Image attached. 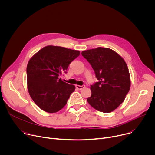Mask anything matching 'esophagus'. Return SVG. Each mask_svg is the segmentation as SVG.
Segmentation results:
<instances>
[{
    "label": "esophagus",
    "instance_id": "1",
    "mask_svg": "<svg viewBox=\"0 0 155 155\" xmlns=\"http://www.w3.org/2000/svg\"><path fill=\"white\" fill-rule=\"evenodd\" d=\"M75 87L77 90H81L83 88H84L85 87L84 85H82V86H80V85H78V84H76L75 85Z\"/></svg>",
    "mask_w": 155,
    "mask_h": 155
}]
</instances>
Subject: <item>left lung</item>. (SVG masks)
I'll return each mask as SVG.
<instances>
[{"instance_id": "8db88e82", "label": "left lung", "mask_w": 155, "mask_h": 155, "mask_svg": "<svg viewBox=\"0 0 155 155\" xmlns=\"http://www.w3.org/2000/svg\"><path fill=\"white\" fill-rule=\"evenodd\" d=\"M81 54L90 63L99 80L91 85V96L87 101L99 112H112L124 101L130 89V75L125 61L108 48L83 51Z\"/></svg>"}]
</instances>
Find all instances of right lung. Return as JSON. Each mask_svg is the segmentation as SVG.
Returning a JSON list of instances; mask_svg holds the SVG:
<instances>
[{
	"label": "right lung",
	"instance_id": "obj_1",
	"mask_svg": "<svg viewBox=\"0 0 155 155\" xmlns=\"http://www.w3.org/2000/svg\"><path fill=\"white\" fill-rule=\"evenodd\" d=\"M80 51L48 45L36 53L27 65L28 89L32 99L43 111L56 113L67 104L75 86L59 78L66 73Z\"/></svg>",
	"mask_w": 155,
	"mask_h": 155
}]
</instances>
